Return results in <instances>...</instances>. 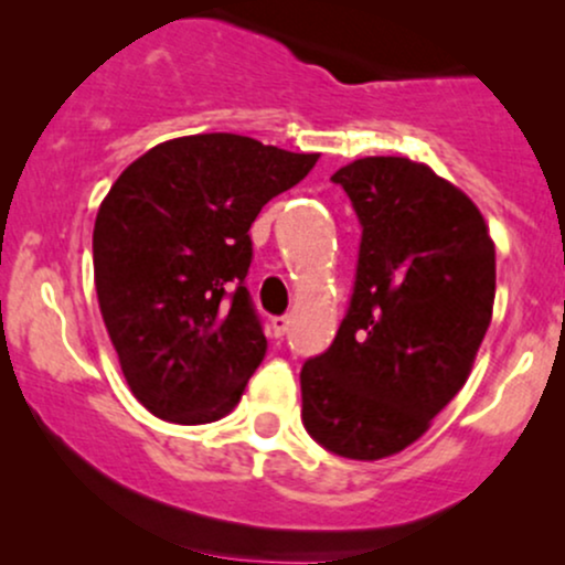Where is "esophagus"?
Listing matches in <instances>:
<instances>
[{
	"label": "esophagus",
	"mask_w": 565,
	"mask_h": 565,
	"mask_svg": "<svg viewBox=\"0 0 565 565\" xmlns=\"http://www.w3.org/2000/svg\"><path fill=\"white\" fill-rule=\"evenodd\" d=\"M270 329H274L276 337H284L289 329V316H276V319H270Z\"/></svg>",
	"instance_id": "1"
}]
</instances>
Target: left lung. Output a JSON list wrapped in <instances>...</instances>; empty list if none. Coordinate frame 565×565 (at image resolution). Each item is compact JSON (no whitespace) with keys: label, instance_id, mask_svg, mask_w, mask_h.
Returning <instances> with one entry per match:
<instances>
[{"label":"left lung","instance_id":"obj_1","mask_svg":"<svg viewBox=\"0 0 565 565\" xmlns=\"http://www.w3.org/2000/svg\"><path fill=\"white\" fill-rule=\"evenodd\" d=\"M332 180L364 233L348 316L300 372L302 425L323 449L374 462L423 438L468 382L497 255L481 210L423 161L355 159Z\"/></svg>","mask_w":565,"mask_h":565}]
</instances>
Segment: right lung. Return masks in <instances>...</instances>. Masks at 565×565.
I'll use <instances>...</instances> for the list:
<instances>
[{"mask_svg": "<svg viewBox=\"0 0 565 565\" xmlns=\"http://www.w3.org/2000/svg\"><path fill=\"white\" fill-rule=\"evenodd\" d=\"M316 161L204 132L159 142L116 178L93 231L97 305L153 417L204 425L242 401L268 348L244 287L249 228Z\"/></svg>", "mask_w": 565, "mask_h": 565, "instance_id": "right-lung-1", "label": "right lung"}]
</instances>
